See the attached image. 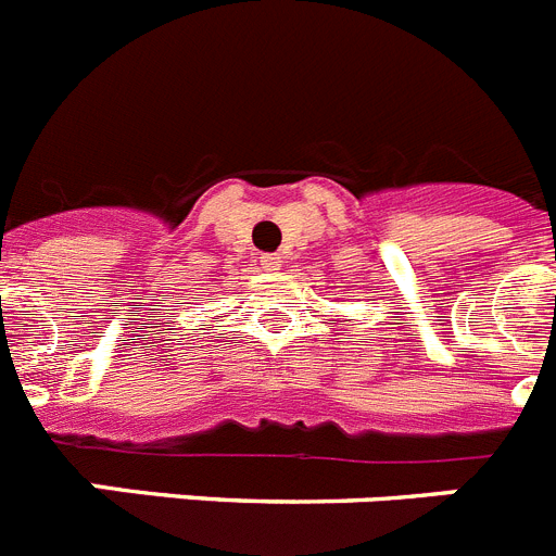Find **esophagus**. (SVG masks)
<instances>
[{
    "label": "esophagus",
    "mask_w": 556,
    "mask_h": 556,
    "mask_svg": "<svg viewBox=\"0 0 556 556\" xmlns=\"http://www.w3.org/2000/svg\"><path fill=\"white\" fill-rule=\"evenodd\" d=\"M283 255L281 253H264L262 255V267L264 269H281Z\"/></svg>",
    "instance_id": "esophagus-1"
}]
</instances>
